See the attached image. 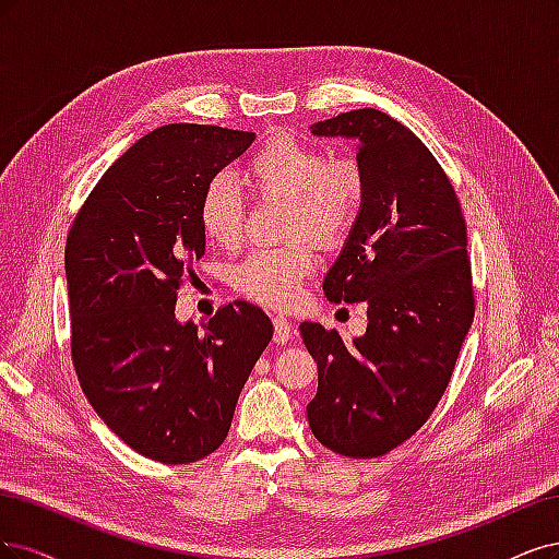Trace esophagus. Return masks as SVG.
<instances>
[{
    "label": "esophagus",
    "instance_id": "obj_1",
    "mask_svg": "<svg viewBox=\"0 0 559 559\" xmlns=\"http://www.w3.org/2000/svg\"><path fill=\"white\" fill-rule=\"evenodd\" d=\"M293 322L283 318V316H276L274 318V341L276 344H287V341L293 338Z\"/></svg>",
    "mask_w": 559,
    "mask_h": 559
}]
</instances>
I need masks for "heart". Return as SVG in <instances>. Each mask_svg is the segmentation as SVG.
<instances>
[{
    "label": "heart",
    "instance_id": "b5f03b06",
    "mask_svg": "<svg viewBox=\"0 0 559 559\" xmlns=\"http://www.w3.org/2000/svg\"><path fill=\"white\" fill-rule=\"evenodd\" d=\"M246 178L260 194L290 200L287 229L293 237L311 234L334 243L350 229L362 206L365 178L353 159H330L313 143L295 134H276L248 159ZM197 218L206 237L221 246L239 243L243 204L223 176L204 186ZM316 266L313 246L299 241L287 248L255 250L234 266V285L241 295L272 309H287Z\"/></svg>",
    "mask_w": 559,
    "mask_h": 559
}]
</instances>
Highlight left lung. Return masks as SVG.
I'll return each mask as SVG.
<instances>
[{
  "label": "left lung",
  "mask_w": 559,
  "mask_h": 559,
  "mask_svg": "<svg viewBox=\"0 0 559 559\" xmlns=\"http://www.w3.org/2000/svg\"><path fill=\"white\" fill-rule=\"evenodd\" d=\"M311 132L357 143L362 206L322 290L336 304H367L369 322L350 344L301 322L318 362L306 413L322 445L367 460L416 435L453 376L474 322L466 225L435 155L388 114H338Z\"/></svg>",
  "instance_id": "left-lung-1"
}]
</instances>
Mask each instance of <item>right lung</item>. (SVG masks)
<instances>
[{
  "label": "right lung",
  "mask_w": 559,
  "mask_h": 559,
  "mask_svg": "<svg viewBox=\"0 0 559 559\" xmlns=\"http://www.w3.org/2000/svg\"><path fill=\"white\" fill-rule=\"evenodd\" d=\"M255 132L165 124L122 153L67 237L71 355L87 402L118 439L162 464L211 455L274 334L237 301L209 322L176 318L188 262L204 255V186Z\"/></svg>",
  "instance_id": "add662e5"
}]
</instances>
